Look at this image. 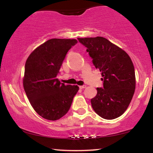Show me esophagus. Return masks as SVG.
Here are the masks:
<instances>
[{"label":"esophagus","instance_id":"obj_1","mask_svg":"<svg viewBox=\"0 0 153 153\" xmlns=\"http://www.w3.org/2000/svg\"><path fill=\"white\" fill-rule=\"evenodd\" d=\"M85 87H86V85H80V86H79V88H80V89H83V88H85Z\"/></svg>","mask_w":153,"mask_h":153}]
</instances>
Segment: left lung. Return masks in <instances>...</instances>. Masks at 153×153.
<instances>
[{
	"label": "left lung",
	"mask_w": 153,
	"mask_h": 153,
	"mask_svg": "<svg viewBox=\"0 0 153 153\" xmlns=\"http://www.w3.org/2000/svg\"><path fill=\"white\" fill-rule=\"evenodd\" d=\"M87 48L96 69L101 72L103 88H97V94L91 99L96 114L105 119H114L124 113L135 90V73L128 54L106 38L97 36L78 38Z\"/></svg>",
	"instance_id": "1"
}]
</instances>
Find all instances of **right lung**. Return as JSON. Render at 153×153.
I'll return each instance as SVG.
<instances>
[{
	"label": "right lung",
	"mask_w": 153,
	"mask_h": 153,
	"mask_svg": "<svg viewBox=\"0 0 153 153\" xmlns=\"http://www.w3.org/2000/svg\"><path fill=\"white\" fill-rule=\"evenodd\" d=\"M76 39H51L38 47L26 59L24 91L35 111L48 120H57L68 113L78 85H65L57 78L66 54Z\"/></svg>",
	"instance_id": "obj_1"
}]
</instances>
